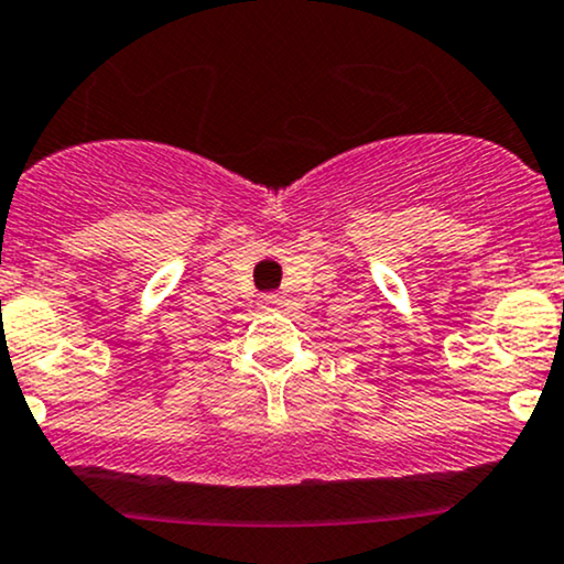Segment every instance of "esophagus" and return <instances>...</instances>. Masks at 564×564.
<instances>
[{"instance_id":"esophagus-1","label":"esophagus","mask_w":564,"mask_h":564,"mask_svg":"<svg viewBox=\"0 0 564 564\" xmlns=\"http://www.w3.org/2000/svg\"><path fill=\"white\" fill-rule=\"evenodd\" d=\"M261 303H263V308H282L284 299H282V295L265 293V295H261Z\"/></svg>"}]
</instances>
